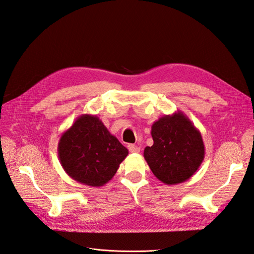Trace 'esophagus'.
Listing matches in <instances>:
<instances>
[{
  "instance_id": "34e87169",
  "label": "esophagus",
  "mask_w": 254,
  "mask_h": 254,
  "mask_svg": "<svg viewBox=\"0 0 254 254\" xmlns=\"http://www.w3.org/2000/svg\"><path fill=\"white\" fill-rule=\"evenodd\" d=\"M128 149H129V151L130 152H140V150H141V148L139 147V146H135V145H133V144H130V145H128Z\"/></svg>"
}]
</instances>
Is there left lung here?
I'll list each match as a JSON object with an SVG mask.
<instances>
[{
	"label": "left lung",
	"mask_w": 254,
	"mask_h": 254,
	"mask_svg": "<svg viewBox=\"0 0 254 254\" xmlns=\"http://www.w3.org/2000/svg\"><path fill=\"white\" fill-rule=\"evenodd\" d=\"M153 145L144 149L152 174L168 186L189 180L204 159L199 130L182 111L164 115L151 126Z\"/></svg>",
	"instance_id": "8db88e82"
}]
</instances>
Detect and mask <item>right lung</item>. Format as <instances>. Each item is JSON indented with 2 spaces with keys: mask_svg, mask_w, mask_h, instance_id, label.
Returning <instances> with one entry per match:
<instances>
[{
  "mask_svg": "<svg viewBox=\"0 0 254 254\" xmlns=\"http://www.w3.org/2000/svg\"><path fill=\"white\" fill-rule=\"evenodd\" d=\"M127 156L128 149L92 114L76 119L58 143V157L64 172L75 181L93 188L109 182Z\"/></svg>",
  "mask_w": 254,
  "mask_h": 254,
  "instance_id": "right-lung-1",
  "label": "right lung"
}]
</instances>
